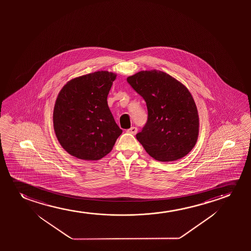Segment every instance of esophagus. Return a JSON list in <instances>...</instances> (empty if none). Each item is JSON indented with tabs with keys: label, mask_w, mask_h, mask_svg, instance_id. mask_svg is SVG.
I'll return each instance as SVG.
<instances>
[{
	"label": "esophagus",
	"mask_w": 251,
	"mask_h": 251,
	"mask_svg": "<svg viewBox=\"0 0 251 251\" xmlns=\"http://www.w3.org/2000/svg\"><path fill=\"white\" fill-rule=\"evenodd\" d=\"M127 132L131 134H135L137 133V127H131L129 129H127Z\"/></svg>",
	"instance_id": "1"
}]
</instances>
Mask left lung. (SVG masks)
Instances as JSON below:
<instances>
[{"instance_id":"left-lung-1","label":"left lung","mask_w":251,"mask_h":251,"mask_svg":"<svg viewBox=\"0 0 251 251\" xmlns=\"http://www.w3.org/2000/svg\"><path fill=\"white\" fill-rule=\"evenodd\" d=\"M127 81L147 103L148 122L136 134L146 151L161 162L175 161L188 154L199 135L198 110L189 89L155 69L128 76Z\"/></svg>"}]
</instances>
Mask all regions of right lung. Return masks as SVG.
Returning <instances> with one entry per match:
<instances>
[{
    "mask_svg": "<svg viewBox=\"0 0 251 251\" xmlns=\"http://www.w3.org/2000/svg\"><path fill=\"white\" fill-rule=\"evenodd\" d=\"M117 75L98 71L69 80L55 100V135L69 154L99 160L113 148L123 130L110 112L107 97Z\"/></svg>",
    "mask_w": 251,
    "mask_h": 251,
    "instance_id": "1",
    "label": "right lung"
}]
</instances>
